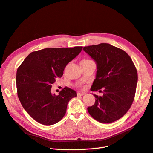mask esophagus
Segmentation results:
<instances>
[{
    "label": "esophagus",
    "mask_w": 153,
    "mask_h": 153,
    "mask_svg": "<svg viewBox=\"0 0 153 153\" xmlns=\"http://www.w3.org/2000/svg\"><path fill=\"white\" fill-rule=\"evenodd\" d=\"M85 92H77V96H84V95H85Z\"/></svg>",
    "instance_id": "esophagus-1"
}]
</instances>
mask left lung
I'll return each instance as SVG.
<instances>
[{
  "label": "left lung",
  "instance_id": "1",
  "mask_svg": "<svg viewBox=\"0 0 153 153\" xmlns=\"http://www.w3.org/2000/svg\"><path fill=\"white\" fill-rule=\"evenodd\" d=\"M83 50L97 65L91 91L104 89L103 96L94 94L95 103L87 108L88 112L100 123H113L132 105L138 80L137 69L126 52L108 43L88 46Z\"/></svg>",
  "mask_w": 153,
  "mask_h": 153
}]
</instances>
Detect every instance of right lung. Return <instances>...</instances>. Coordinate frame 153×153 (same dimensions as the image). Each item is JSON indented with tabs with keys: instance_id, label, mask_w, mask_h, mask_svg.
Here are the masks:
<instances>
[{
	"instance_id": "obj_1",
	"label": "right lung",
	"mask_w": 153,
	"mask_h": 153,
	"mask_svg": "<svg viewBox=\"0 0 153 153\" xmlns=\"http://www.w3.org/2000/svg\"><path fill=\"white\" fill-rule=\"evenodd\" d=\"M82 48H47L35 51L18 67L16 76L18 98L37 122L44 125L58 123L66 112L69 101L77 96L76 91L69 87H64L56 96L52 94L51 88Z\"/></svg>"
}]
</instances>
